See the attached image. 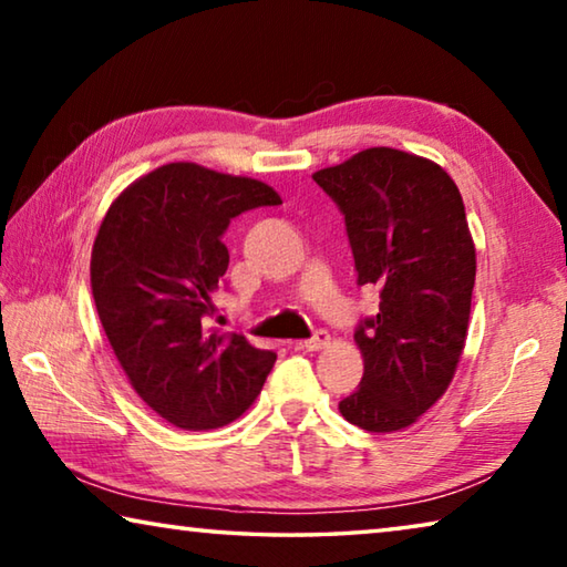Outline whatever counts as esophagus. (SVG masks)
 Here are the masks:
<instances>
[{"mask_svg":"<svg viewBox=\"0 0 567 567\" xmlns=\"http://www.w3.org/2000/svg\"><path fill=\"white\" fill-rule=\"evenodd\" d=\"M330 344V334L324 332V330H320V332H315L310 340H302V342H297V350H305V352H318V350H324Z\"/></svg>","mask_w":567,"mask_h":567,"instance_id":"34e87169","label":"esophagus"}]
</instances>
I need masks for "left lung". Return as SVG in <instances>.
Returning a JSON list of instances; mask_svg holds the SVG:
<instances>
[{"instance_id":"1","label":"left lung","mask_w":567,"mask_h":567,"mask_svg":"<svg viewBox=\"0 0 567 567\" xmlns=\"http://www.w3.org/2000/svg\"><path fill=\"white\" fill-rule=\"evenodd\" d=\"M312 179L338 203L358 285L380 290V310L354 330L364 372L340 402L368 433H400L455 378L475 285L465 205L433 159L392 147L362 150Z\"/></svg>"}]
</instances>
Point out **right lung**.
<instances>
[{
	"label": "right lung",
	"mask_w": 567,
	"mask_h": 567,
	"mask_svg": "<svg viewBox=\"0 0 567 567\" xmlns=\"http://www.w3.org/2000/svg\"><path fill=\"white\" fill-rule=\"evenodd\" d=\"M282 205L252 177L169 162L110 205L92 247L100 322L134 392L182 430H215L260 395L277 354L207 318L227 272L223 235L252 207Z\"/></svg>",
	"instance_id": "right-lung-1"
}]
</instances>
